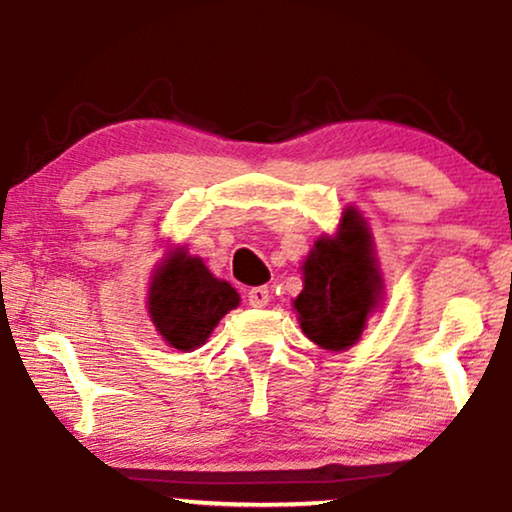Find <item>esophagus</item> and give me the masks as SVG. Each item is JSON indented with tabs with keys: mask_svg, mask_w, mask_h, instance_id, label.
Wrapping results in <instances>:
<instances>
[{
	"mask_svg": "<svg viewBox=\"0 0 512 512\" xmlns=\"http://www.w3.org/2000/svg\"><path fill=\"white\" fill-rule=\"evenodd\" d=\"M248 303L252 308H264L269 303V289L267 286H255V289L248 291Z\"/></svg>",
	"mask_w": 512,
	"mask_h": 512,
	"instance_id": "obj_1",
	"label": "esophagus"
}]
</instances>
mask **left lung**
<instances>
[{
    "instance_id": "1",
    "label": "left lung",
    "mask_w": 512,
    "mask_h": 512,
    "mask_svg": "<svg viewBox=\"0 0 512 512\" xmlns=\"http://www.w3.org/2000/svg\"><path fill=\"white\" fill-rule=\"evenodd\" d=\"M380 293L383 279L368 223L349 207L337 236L317 238L303 262V291L293 301L301 330L322 349H349L378 308Z\"/></svg>"
}]
</instances>
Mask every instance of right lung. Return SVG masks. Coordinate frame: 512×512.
<instances>
[{"label": "right lung", "mask_w": 512, "mask_h": 512, "mask_svg": "<svg viewBox=\"0 0 512 512\" xmlns=\"http://www.w3.org/2000/svg\"><path fill=\"white\" fill-rule=\"evenodd\" d=\"M240 303L228 281L216 279L199 257L173 250L156 269L149 289V315L158 334L178 351H192L207 342L228 310Z\"/></svg>", "instance_id": "1"}]
</instances>
